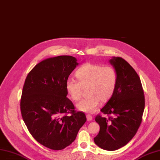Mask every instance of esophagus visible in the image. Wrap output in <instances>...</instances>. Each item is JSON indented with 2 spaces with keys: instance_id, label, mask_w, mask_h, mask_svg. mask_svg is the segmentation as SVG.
Masks as SVG:
<instances>
[{
  "instance_id": "1",
  "label": "esophagus",
  "mask_w": 160,
  "mask_h": 160,
  "mask_svg": "<svg viewBox=\"0 0 160 160\" xmlns=\"http://www.w3.org/2000/svg\"><path fill=\"white\" fill-rule=\"evenodd\" d=\"M86 118L88 121H92L93 119V117L90 115V114H87L86 115Z\"/></svg>"
}]
</instances>
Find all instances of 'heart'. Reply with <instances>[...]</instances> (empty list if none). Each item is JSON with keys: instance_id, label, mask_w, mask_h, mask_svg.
<instances>
[{"instance_id": "obj_1", "label": "heart", "mask_w": 160, "mask_h": 160, "mask_svg": "<svg viewBox=\"0 0 160 160\" xmlns=\"http://www.w3.org/2000/svg\"><path fill=\"white\" fill-rule=\"evenodd\" d=\"M75 74L78 81L68 80L65 88L71 98L77 101L81 96L82 88L88 86L86 92L89 95L76 104V108L82 112H95L99 105L100 100L106 102L114 93L118 74L112 67L88 63L78 68Z\"/></svg>"}]
</instances>
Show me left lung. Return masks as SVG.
I'll return each instance as SVG.
<instances>
[{
	"label": "left lung",
	"instance_id": "8db88e82",
	"mask_svg": "<svg viewBox=\"0 0 160 160\" xmlns=\"http://www.w3.org/2000/svg\"><path fill=\"white\" fill-rule=\"evenodd\" d=\"M109 63L116 71L118 81L114 94L101 111L110 115H97L100 126L95 143L102 149L113 151L127 144L139 128L144 109V96L139 76L128 62L112 57Z\"/></svg>",
	"mask_w": 160,
	"mask_h": 160
}]
</instances>
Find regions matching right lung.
Segmentation results:
<instances>
[{
    "label": "right lung",
    "mask_w": 160,
    "mask_h": 160,
    "mask_svg": "<svg viewBox=\"0 0 160 160\" xmlns=\"http://www.w3.org/2000/svg\"><path fill=\"white\" fill-rule=\"evenodd\" d=\"M78 65L70 55L48 58L25 79L20 102L23 121L34 139L52 150L70 145L86 121L85 114L76 112L67 97L66 82Z\"/></svg>",
    "instance_id": "obj_1"
}]
</instances>
